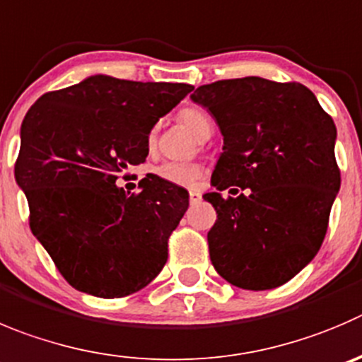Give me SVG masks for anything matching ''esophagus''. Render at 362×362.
Listing matches in <instances>:
<instances>
[{"instance_id": "obj_1", "label": "esophagus", "mask_w": 362, "mask_h": 362, "mask_svg": "<svg viewBox=\"0 0 362 362\" xmlns=\"http://www.w3.org/2000/svg\"><path fill=\"white\" fill-rule=\"evenodd\" d=\"M201 197H202L201 192H199V190H190V202H192V204H195V202L201 201Z\"/></svg>"}]
</instances>
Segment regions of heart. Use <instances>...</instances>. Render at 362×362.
<instances>
[{"label": "heart", "mask_w": 362, "mask_h": 362, "mask_svg": "<svg viewBox=\"0 0 362 362\" xmlns=\"http://www.w3.org/2000/svg\"><path fill=\"white\" fill-rule=\"evenodd\" d=\"M179 117H181V120L185 122V126L190 127V132L194 133V135H197L199 139H206V135L211 133V119H209L204 112H201V110L187 108L181 112ZM154 136H156V132H151V146L154 144ZM154 174H156V177L161 179L163 183L174 185V187L181 188H190L195 187L199 179H201L202 168L201 165L197 163H172V161H167V163H161Z\"/></svg>", "instance_id": "obj_1"}]
</instances>
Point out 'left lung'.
I'll use <instances>...</instances> for the list:
<instances>
[{"instance_id": "obj_1", "label": "left lung", "mask_w": 362, "mask_h": 362, "mask_svg": "<svg viewBox=\"0 0 362 362\" xmlns=\"http://www.w3.org/2000/svg\"><path fill=\"white\" fill-rule=\"evenodd\" d=\"M190 98L223 136L211 175L216 192L204 194L216 211L208 233L213 267L242 290L281 286L311 263L325 238L341 185L334 120L295 81L247 76L202 85ZM233 184L250 192L223 198Z\"/></svg>"}]
</instances>
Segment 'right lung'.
<instances>
[{
	"label": "right lung",
	"instance_id": "1",
	"mask_svg": "<svg viewBox=\"0 0 362 362\" xmlns=\"http://www.w3.org/2000/svg\"><path fill=\"white\" fill-rule=\"evenodd\" d=\"M192 90L95 74L47 92L24 117L16 181L30 229L78 291L126 297L167 263L188 192L147 175L129 195L115 181L146 161L154 124Z\"/></svg>",
	"mask_w": 362,
	"mask_h": 362
}]
</instances>
